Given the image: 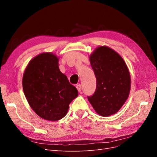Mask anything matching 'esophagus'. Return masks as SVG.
<instances>
[{
	"instance_id": "1",
	"label": "esophagus",
	"mask_w": 157,
	"mask_h": 157,
	"mask_svg": "<svg viewBox=\"0 0 157 157\" xmlns=\"http://www.w3.org/2000/svg\"><path fill=\"white\" fill-rule=\"evenodd\" d=\"M77 90H78V91L80 92H81V90H82V86H81V84H78V85H77Z\"/></svg>"
}]
</instances>
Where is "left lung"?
Wrapping results in <instances>:
<instances>
[{
	"instance_id": "8db88e82",
	"label": "left lung",
	"mask_w": 157,
	"mask_h": 157,
	"mask_svg": "<svg viewBox=\"0 0 157 157\" xmlns=\"http://www.w3.org/2000/svg\"><path fill=\"white\" fill-rule=\"evenodd\" d=\"M90 60L96 88L88 99L99 115L110 116L119 111L129 96V71L121 56L107 46L98 47Z\"/></svg>"
}]
</instances>
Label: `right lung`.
Returning a JSON list of instances; mask_svg holds the SVG:
<instances>
[{
  "mask_svg": "<svg viewBox=\"0 0 157 157\" xmlns=\"http://www.w3.org/2000/svg\"><path fill=\"white\" fill-rule=\"evenodd\" d=\"M23 89L29 105L44 119L56 121L67 114L69 105L78 96L58 66V58L42 53L33 58L25 71Z\"/></svg>",
  "mask_w": 157,
  "mask_h": 157,
  "instance_id": "obj_1",
  "label": "right lung"
}]
</instances>
